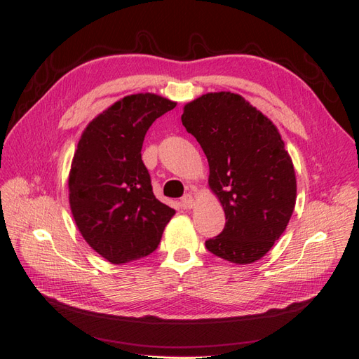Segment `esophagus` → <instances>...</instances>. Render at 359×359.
<instances>
[{"label":"esophagus","mask_w":359,"mask_h":359,"mask_svg":"<svg viewBox=\"0 0 359 359\" xmlns=\"http://www.w3.org/2000/svg\"><path fill=\"white\" fill-rule=\"evenodd\" d=\"M181 205L184 206V208H193L194 199H193L191 194H184V196L181 198Z\"/></svg>","instance_id":"esophagus-1"}]
</instances>
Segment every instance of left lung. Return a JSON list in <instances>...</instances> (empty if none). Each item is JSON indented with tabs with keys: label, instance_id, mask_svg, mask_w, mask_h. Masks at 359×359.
<instances>
[{
	"label": "left lung",
	"instance_id": "obj_1",
	"mask_svg": "<svg viewBox=\"0 0 359 359\" xmlns=\"http://www.w3.org/2000/svg\"><path fill=\"white\" fill-rule=\"evenodd\" d=\"M182 126L210 165V189L226 224L208 252L245 265L264 257L295 208L297 178L277 127L240 94L208 93L184 106Z\"/></svg>",
	"mask_w": 359,
	"mask_h": 359
}]
</instances>
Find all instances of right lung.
I'll return each mask as SVG.
<instances>
[{
    "label": "right lung",
    "instance_id": "right-lung-1",
    "mask_svg": "<svg viewBox=\"0 0 359 359\" xmlns=\"http://www.w3.org/2000/svg\"><path fill=\"white\" fill-rule=\"evenodd\" d=\"M177 106L157 94H132L86 126L69 175V201L83 240L112 264L151 255L175 210L153 193L142 144L158 116Z\"/></svg>",
    "mask_w": 359,
    "mask_h": 359
}]
</instances>
